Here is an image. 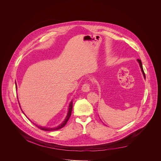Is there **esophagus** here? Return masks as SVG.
<instances>
[{"label": "esophagus", "instance_id": "esophagus-1", "mask_svg": "<svg viewBox=\"0 0 161 161\" xmlns=\"http://www.w3.org/2000/svg\"><path fill=\"white\" fill-rule=\"evenodd\" d=\"M82 92H88L90 91V85L89 84H84L81 89Z\"/></svg>", "mask_w": 161, "mask_h": 161}]
</instances>
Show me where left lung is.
Instances as JSON below:
<instances>
[{
  "label": "left lung",
  "mask_w": 161,
  "mask_h": 161,
  "mask_svg": "<svg viewBox=\"0 0 161 161\" xmlns=\"http://www.w3.org/2000/svg\"><path fill=\"white\" fill-rule=\"evenodd\" d=\"M137 61H138V63H139V66H140V68H141V72H142V74H143L144 78L146 79V76H145V74H144V70H143V68H142V65L141 61V60H139V59H138Z\"/></svg>",
  "instance_id": "left-lung-1"
}]
</instances>
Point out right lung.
<instances>
[{"label": "right lung", "mask_w": 161, "mask_h": 161, "mask_svg": "<svg viewBox=\"0 0 161 161\" xmlns=\"http://www.w3.org/2000/svg\"><path fill=\"white\" fill-rule=\"evenodd\" d=\"M15 86H16V89H17V86L16 82H15ZM72 103H73V102H72V100L70 101V103H69V107H68V112L67 115H66L65 119H64V121H63L59 126H56V127H54V128H47V127H44V126H38V125H35H35H36V126H37L38 128H39L40 129H41L42 130H43V131H54V130H59V129L62 128L63 127H64V126L66 125V124L67 123V122H68V121L69 120V118H70V115H71L72 110ZM19 105H20V104H19ZM22 112L23 113V111H22ZM23 114L25 115L24 113H23ZM33 124H34V123H33Z\"/></svg>", "instance_id": "1"}]
</instances>
